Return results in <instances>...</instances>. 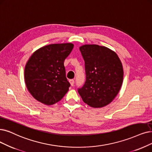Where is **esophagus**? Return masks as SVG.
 <instances>
[{"instance_id":"esophagus-1","label":"esophagus","mask_w":152,"mask_h":152,"mask_svg":"<svg viewBox=\"0 0 152 152\" xmlns=\"http://www.w3.org/2000/svg\"><path fill=\"white\" fill-rule=\"evenodd\" d=\"M69 82H70V85H71V86H74V80H73V79H71V80H69Z\"/></svg>"}]
</instances>
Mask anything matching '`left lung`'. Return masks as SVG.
Returning a JSON list of instances; mask_svg holds the SVG:
<instances>
[{
    "label": "left lung",
    "instance_id": "8db88e82",
    "mask_svg": "<svg viewBox=\"0 0 152 152\" xmlns=\"http://www.w3.org/2000/svg\"><path fill=\"white\" fill-rule=\"evenodd\" d=\"M80 51L85 62L86 80L78 92L90 107L106 106L122 86L124 71L120 60L116 53L104 46L84 45Z\"/></svg>",
    "mask_w": 152,
    "mask_h": 152
}]
</instances>
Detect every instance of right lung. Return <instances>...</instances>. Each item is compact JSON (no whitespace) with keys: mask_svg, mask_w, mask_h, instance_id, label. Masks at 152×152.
I'll list each match as a JSON object with an SVG mask.
<instances>
[{"mask_svg":"<svg viewBox=\"0 0 152 152\" xmlns=\"http://www.w3.org/2000/svg\"><path fill=\"white\" fill-rule=\"evenodd\" d=\"M74 48L70 43L44 46L35 51L25 67L29 92L42 104L52 105L61 100L70 84L66 78L64 60Z\"/></svg>","mask_w":152,"mask_h":152,"instance_id":"1","label":"right lung"}]
</instances>
